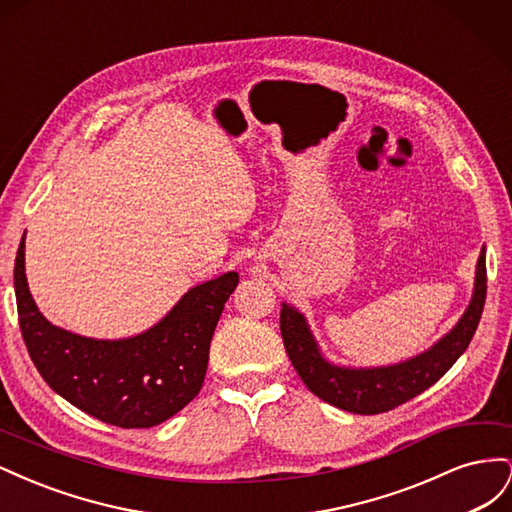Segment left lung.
Returning a JSON list of instances; mask_svg holds the SVG:
<instances>
[{"mask_svg": "<svg viewBox=\"0 0 512 512\" xmlns=\"http://www.w3.org/2000/svg\"><path fill=\"white\" fill-rule=\"evenodd\" d=\"M485 297L487 267L483 247L476 262L472 301L453 331L446 333L438 344H433L423 354L389 367L352 369L329 363L322 356L303 314L286 303H282L280 329L290 361L309 391L339 410L380 414L421 395L453 367L472 342L480 314H483Z\"/></svg>", "mask_w": 512, "mask_h": 512, "instance_id": "1", "label": "left lung"}]
</instances>
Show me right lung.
Listing matches in <instances>:
<instances>
[{
    "mask_svg": "<svg viewBox=\"0 0 512 512\" xmlns=\"http://www.w3.org/2000/svg\"><path fill=\"white\" fill-rule=\"evenodd\" d=\"M239 284L228 271L190 288L149 331L91 339L46 320L25 277V237L14 260L19 324L29 356L51 389L98 421L123 429L164 423L198 395L224 303Z\"/></svg>",
    "mask_w": 512,
    "mask_h": 512,
    "instance_id": "add662e5",
    "label": "right lung"
}]
</instances>
